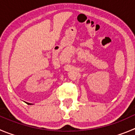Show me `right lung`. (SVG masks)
Wrapping results in <instances>:
<instances>
[{"instance_id": "obj_1", "label": "right lung", "mask_w": 135, "mask_h": 135, "mask_svg": "<svg viewBox=\"0 0 135 135\" xmlns=\"http://www.w3.org/2000/svg\"><path fill=\"white\" fill-rule=\"evenodd\" d=\"M27 103V104H28V105H32V104H31V103Z\"/></svg>"}]
</instances>
